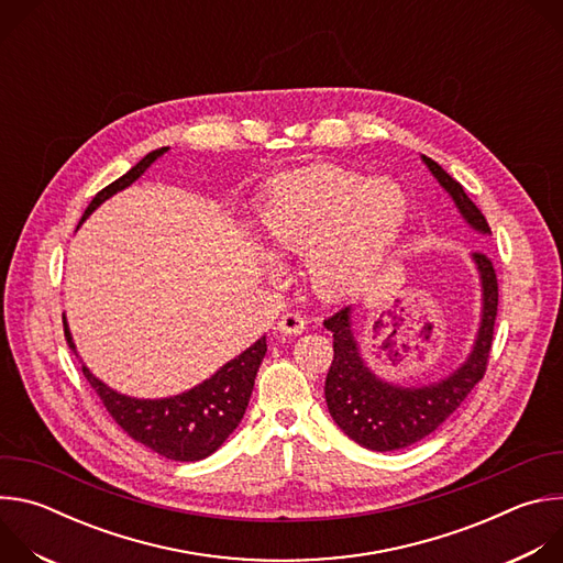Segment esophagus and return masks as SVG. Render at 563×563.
<instances>
[{
  "label": "esophagus",
  "instance_id": "esophagus-1",
  "mask_svg": "<svg viewBox=\"0 0 563 563\" xmlns=\"http://www.w3.org/2000/svg\"><path fill=\"white\" fill-rule=\"evenodd\" d=\"M305 323L307 320L300 316V313H294V311H287L280 316L278 320V330L283 334H300L305 330Z\"/></svg>",
  "mask_w": 563,
  "mask_h": 563
}]
</instances>
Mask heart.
<instances>
[{
  "mask_svg": "<svg viewBox=\"0 0 563 563\" xmlns=\"http://www.w3.org/2000/svg\"><path fill=\"white\" fill-rule=\"evenodd\" d=\"M408 209L400 185L323 165L278 180L258 207V227L274 250L302 254L320 296H343L380 267Z\"/></svg>",
  "mask_w": 563,
  "mask_h": 563,
  "instance_id": "b5f03b06",
  "label": "heart"
}]
</instances>
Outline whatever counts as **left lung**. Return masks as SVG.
Wrapping results in <instances>:
<instances>
[{"label":"left lung","mask_w":563,"mask_h":563,"mask_svg":"<svg viewBox=\"0 0 563 563\" xmlns=\"http://www.w3.org/2000/svg\"><path fill=\"white\" fill-rule=\"evenodd\" d=\"M437 183L450 194L463 220L478 233H490L488 220L467 198L463 187L445 174L432 157L421 155ZM481 280V323L467 358L445 378L404 387L378 378L361 356L352 330V307H343L330 318L325 328L334 336V361L325 378L328 410L336 426L358 445L374 452L408 448L432 434L484 378L499 305L497 274L486 254H472Z\"/></svg>","instance_id":"obj_1"}]
</instances>
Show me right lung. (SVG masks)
I'll list each match as a JSON object with an SVG mask.
<instances>
[{"label": "right lung", "instance_id": "right-lung-1", "mask_svg": "<svg viewBox=\"0 0 563 563\" xmlns=\"http://www.w3.org/2000/svg\"><path fill=\"white\" fill-rule=\"evenodd\" d=\"M167 151L169 146L146 153L131 172H126L122 178L104 187L91 200L79 224H82L104 200L131 187L155 159L159 155H165ZM64 336L68 347L77 356L66 318ZM265 352L267 341L263 336L243 354H238L235 358L224 363L216 374H211L200 385L167 398H133L111 389L107 383L96 378L85 363L82 372L91 387L98 391L107 412L133 441L172 461H200L213 454L238 428V423L243 421Z\"/></svg>", "mask_w": 563, "mask_h": 563}]
</instances>
